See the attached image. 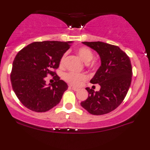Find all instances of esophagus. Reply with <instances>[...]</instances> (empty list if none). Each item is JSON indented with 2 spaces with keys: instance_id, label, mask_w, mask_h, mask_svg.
I'll use <instances>...</instances> for the list:
<instances>
[{
  "instance_id": "1",
  "label": "esophagus",
  "mask_w": 150,
  "mask_h": 150,
  "mask_svg": "<svg viewBox=\"0 0 150 150\" xmlns=\"http://www.w3.org/2000/svg\"><path fill=\"white\" fill-rule=\"evenodd\" d=\"M70 88H71V89H73V90H74V91H77V90H78V88H77V87H75V86H70Z\"/></svg>"
}]
</instances>
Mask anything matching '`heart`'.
I'll return each mask as SVG.
<instances>
[{"label": "heart", "instance_id": "obj_1", "mask_svg": "<svg viewBox=\"0 0 150 150\" xmlns=\"http://www.w3.org/2000/svg\"><path fill=\"white\" fill-rule=\"evenodd\" d=\"M76 53L84 62H88V66L91 69H95L98 66V62L95 59H93V52L87 47L82 46L76 49ZM66 54H64L60 59V66H63L64 64ZM64 80L72 85H79L82 82L86 80L87 76L84 73H75L70 72L64 75Z\"/></svg>", "mask_w": 150, "mask_h": 150}]
</instances>
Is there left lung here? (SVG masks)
<instances>
[{
  "mask_svg": "<svg viewBox=\"0 0 150 150\" xmlns=\"http://www.w3.org/2000/svg\"><path fill=\"white\" fill-rule=\"evenodd\" d=\"M100 56L101 66L90 80L98 84V91L86 87L89 96L81 105L90 114L101 115L118 107L127 94L132 78L129 57L119 47L103 42H82Z\"/></svg>",
  "mask_w": 150,
  "mask_h": 150,
  "instance_id": "left-lung-1",
  "label": "left lung"
}]
</instances>
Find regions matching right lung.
<instances>
[{"label":"right lung","mask_w":150,"mask_h":150,"mask_svg":"<svg viewBox=\"0 0 150 150\" xmlns=\"http://www.w3.org/2000/svg\"><path fill=\"white\" fill-rule=\"evenodd\" d=\"M72 42H34L17 53L12 64L10 80L16 96L25 107L44 112L59 103L68 85L56 74L60 59ZM49 74L56 82L46 84Z\"/></svg>","instance_id":"obj_1"}]
</instances>
